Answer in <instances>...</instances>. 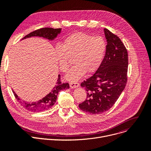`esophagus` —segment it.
I'll return each instance as SVG.
<instances>
[{
  "label": "esophagus",
  "instance_id": "1",
  "mask_svg": "<svg viewBox=\"0 0 151 151\" xmlns=\"http://www.w3.org/2000/svg\"><path fill=\"white\" fill-rule=\"evenodd\" d=\"M69 84H70V87L71 88H78L79 85H80L78 82H76V81H71L69 83Z\"/></svg>",
  "mask_w": 151,
  "mask_h": 151
}]
</instances>
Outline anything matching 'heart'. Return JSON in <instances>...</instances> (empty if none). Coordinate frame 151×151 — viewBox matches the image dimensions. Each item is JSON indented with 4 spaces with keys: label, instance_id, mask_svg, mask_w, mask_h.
Segmentation results:
<instances>
[{
    "label": "heart",
    "instance_id": "obj_1",
    "mask_svg": "<svg viewBox=\"0 0 151 151\" xmlns=\"http://www.w3.org/2000/svg\"><path fill=\"white\" fill-rule=\"evenodd\" d=\"M106 51V43L101 36H92L84 32H75L65 38L62 45L55 48L59 68L66 72L72 60L76 65L67 75L71 81L82 78L87 72L94 73L100 66Z\"/></svg>",
    "mask_w": 151,
    "mask_h": 151
}]
</instances>
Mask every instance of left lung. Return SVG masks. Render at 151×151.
<instances>
[{
  "mask_svg": "<svg viewBox=\"0 0 151 151\" xmlns=\"http://www.w3.org/2000/svg\"><path fill=\"white\" fill-rule=\"evenodd\" d=\"M104 32L107 41L104 59L94 74L81 83L87 92V98L79 107L93 114L111 108L127 82V50L116 35L106 28Z\"/></svg>",
  "mask_w": 151,
  "mask_h": 151,
  "instance_id": "8db88e82",
  "label": "left lung"
}]
</instances>
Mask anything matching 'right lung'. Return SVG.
I'll list each match as a JSON object with an SVG mask.
<instances>
[{"mask_svg":"<svg viewBox=\"0 0 151 151\" xmlns=\"http://www.w3.org/2000/svg\"><path fill=\"white\" fill-rule=\"evenodd\" d=\"M61 29H53L50 27H43L37 29L30 34L26 35L24 38H26L32 36H38L46 38L49 40H53L60 32ZM69 88L68 83H62L60 80V75H58V81L55 83L54 88L51 90L50 93L46 95L40 100L35 102H27L22 100L18 97L17 94L13 91V93L15 98L19 103L20 105L26 110L30 112H40L49 109L55 104L56 101L58 93L63 89H67Z\"/></svg>","mask_w":151,"mask_h":151,"instance_id":"obj_1","label":"right lung"}]
</instances>
